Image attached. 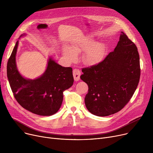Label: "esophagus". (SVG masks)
Instances as JSON below:
<instances>
[{
  "mask_svg": "<svg viewBox=\"0 0 153 153\" xmlns=\"http://www.w3.org/2000/svg\"><path fill=\"white\" fill-rule=\"evenodd\" d=\"M73 76H74V79L76 81H78L80 79V76H81V72L77 69H74L73 70Z\"/></svg>",
  "mask_w": 153,
  "mask_h": 153,
  "instance_id": "esophagus-1",
  "label": "esophagus"
}]
</instances>
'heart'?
<instances>
[{
	"instance_id": "heart-1",
	"label": "heart",
	"mask_w": 153,
	"mask_h": 153,
	"mask_svg": "<svg viewBox=\"0 0 153 153\" xmlns=\"http://www.w3.org/2000/svg\"><path fill=\"white\" fill-rule=\"evenodd\" d=\"M82 59L87 65L94 66L100 63L105 57V48L102 43H96L90 36H85L77 43L72 44L63 49V54L66 59L73 62L77 58V53L84 51Z\"/></svg>"
}]
</instances>
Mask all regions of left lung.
Here are the masks:
<instances>
[{
  "label": "left lung",
  "mask_w": 153,
  "mask_h": 153,
  "mask_svg": "<svg viewBox=\"0 0 153 153\" xmlns=\"http://www.w3.org/2000/svg\"><path fill=\"white\" fill-rule=\"evenodd\" d=\"M82 71L81 79L89 87L85 97L87 109L99 117L114 114L130 101L139 83L137 47L121 31L114 51L97 65Z\"/></svg>",
  "instance_id": "8db88e82"
}]
</instances>
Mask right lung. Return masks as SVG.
<instances>
[{
    "label": "right lung",
    "instance_id": "add662e5",
    "mask_svg": "<svg viewBox=\"0 0 153 153\" xmlns=\"http://www.w3.org/2000/svg\"><path fill=\"white\" fill-rule=\"evenodd\" d=\"M24 36L26 34L20 38ZM18 46L19 41L7 66L8 80L15 99L23 108L33 114L42 116L55 114L61 106L63 92L73 84L72 69L61 66L50 57L42 76L34 79H27L20 74L16 64Z\"/></svg>",
    "mask_w": 153,
    "mask_h": 153
}]
</instances>
